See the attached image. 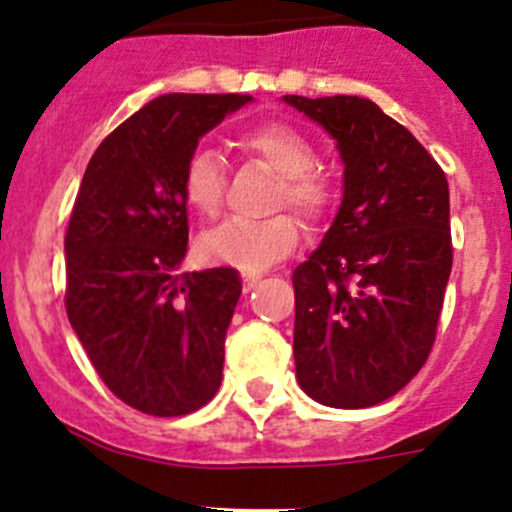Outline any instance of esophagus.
Segmentation results:
<instances>
[{"mask_svg":"<svg viewBox=\"0 0 512 512\" xmlns=\"http://www.w3.org/2000/svg\"><path fill=\"white\" fill-rule=\"evenodd\" d=\"M257 282H260V275H242V287H245V292H250Z\"/></svg>","mask_w":512,"mask_h":512,"instance_id":"34e87169","label":"esophagus"}]
</instances>
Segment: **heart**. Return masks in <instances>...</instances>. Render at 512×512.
<instances>
[{
  "mask_svg": "<svg viewBox=\"0 0 512 512\" xmlns=\"http://www.w3.org/2000/svg\"><path fill=\"white\" fill-rule=\"evenodd\" d=\"M247 156L262 160L280 183L275 208H292L309 225L327 220L337 203L334 180L317 168V148L299 128L285 121H267L237 136ZM185 203L200 215H215L227 188L225 160L215 148L195 146L180 175ZM302 227L292 213H277L267 220L230 218L200 232L195 250L208 265H230L242 272H262L297 247Z\"/></svg>",
  "mask_w": 512,
  "mask_h": 512,
  "instance_id": "heart-1",
  "label": "heart"
}]
</instances>
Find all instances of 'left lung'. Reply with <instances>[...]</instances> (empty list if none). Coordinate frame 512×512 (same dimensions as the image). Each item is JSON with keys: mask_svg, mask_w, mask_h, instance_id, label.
I'll list each match as a JSON object with an SVG mask.
<instances>
[{"mask_svg": "<svg viewBox=\"0 0 512 512\" xmlns=\"http://www.w3.org/2000/svg\"><path fill=\"white\" fill-rule=\"evenodd\" d=\"M322 123L344 160V200L294 270V364L314 401L366 409L426 364L453 265L448 180L374 101L285 96Z\"/></svg>", "mask_w": 512, "mask_h": 512, "instance_id": "left-lung-1", "label": "left lung"}]
</instances>
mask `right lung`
I'll return each instance as SVG.
<instances>
[{
  "instance_id": "obj_1",
  "label": "right lung",
  "mask_w": 512,
  "mask_h": 512,
  "mask_svg": "<svg viewBox=\"0 0 512 512\" xmlns=\"http://www.w3.org/2000/svg\"><path fill=\"white\" fill-rule=\"evenodd\" d=\"M247 94H165L103 138L64 237L66 314L113 396L185 416L220 389L240 299L232 267L183 272L188 203L180 175L200 136Z\"/></svg>"
}]
</instances>
